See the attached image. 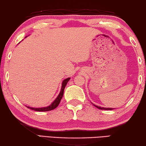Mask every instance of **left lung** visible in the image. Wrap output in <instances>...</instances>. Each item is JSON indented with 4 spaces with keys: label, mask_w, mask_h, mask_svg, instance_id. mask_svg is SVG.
I'll list each match as a JSON object with an SVG mask.
<instances>
[{
    "label": "left lung",
    "mask_w": 146,
    "mask_h": 146,
    "mask_svg": "<svg viewBox=\"0 0 146 146\" xmlns=\"http://www.w3.org/2000/svg\"><path fill=\"white\" fill-rule=\"evenodd\" d=\"M94 106L96 107H97L98 109H103V110H113V109H112V108H105V107H101L95 106V105H94Z\"/></svg>",
    "instance_id": "1"
}]
</instances>
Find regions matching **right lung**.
I'll return each instance as SVG.
<instances>
[{
	"instance_id": "right-lung-1",
	"label": "right lung",
	"mask_w": 146,
	"mask_h": 146,
	"mask_svg": "<svg viewBox=\"0 0 146 146\" xmlns=\"http://www.w3.org/2000/svg\"><path fill=\"white\" fill-rule=\"evenodd\" d=\"M70 80V78H66V80H64L63 83H62V87H61V89L60 93L58 95V96L56 98V99L54 100V102L52 103V104L50 105V106L46 107H42V108H32V107H27L28 108H29L32 110H34V111H40V112H44V111H52L54 109H56V107L59 106V103L61 102V100L62 99V97L63 96V92H64V88H65L66 85L67 84L68 82Z\"/></svg>"
}]
</instances>
